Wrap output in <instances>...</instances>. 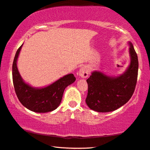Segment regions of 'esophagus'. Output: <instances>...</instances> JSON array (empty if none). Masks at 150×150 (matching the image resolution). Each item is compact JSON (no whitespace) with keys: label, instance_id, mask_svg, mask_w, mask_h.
I'll return each mask as SVG.
<instances>
[{"label":"esophagus","instance_id":"esophagus-1","mask_svg":"<svg viewBox=\"0 0 150 150\" xmlns=\"http://www.w3.org/2000/svg\"><path fill=\"white\" fill-rule=\"evenodd\" d=\"M89 69L86 66L82 67L80 68L79 73H78V75L81 78L83 79H86L87 77H88L89 75Z\"/></svg>","mask_w":150,"mask_h":150}]
</instances>
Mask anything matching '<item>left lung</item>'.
<instances>
[{"mask_svg": "<svg viewBox=\"0 0 150 150\" xmlns=\"http://www.w3.org/2000/svg\"><path fill=\"white\" fill-rule=\"evenodd\" d=\"M129 45L131 62L122 74L113 77L94 71L87 79L88 93L86 102L91 110L98 112L114 111L132 96L137 83L139 63L132 43L129 42Z\"/></svg>", "mask_w": 150, "mask_h": 150, "instance_id": "1", "label": "left lung"}]
</instances>
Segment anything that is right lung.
<instances>
[{
  "instance_id": "1",
  "label": "right lung",
  "mask_w": 150,
  "mask_h": 150,
  "mask_svg": "<svg viewBox=\"0 0 150 150\" xmlns=\"http://www.w3.org/2000/svg\"><path fill=\"white\" fill-rule=\"evenodd\" d=\"M23 44L15 54L13 63V81L17 96L23 106L31 111L45 113L53 111L61 104L67 87L74 83L76 78L72 73L66 75L44 88H34L22 79L17 61Z\"/></svg>"
}]
</instances>
